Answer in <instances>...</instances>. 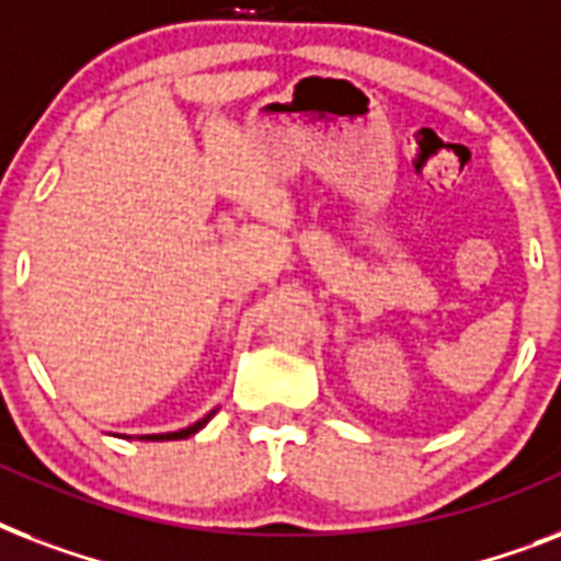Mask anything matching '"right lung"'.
Here are the masks:
<instances>
[{
    "label": "right lung",
    "mask_w": 561,
    "mask_h": 561,
    "mask_svg": "<svg viewBox=\"0 0 561 561\" xmlns=\"http://www.w3.org/2000/svg\"><path fill=\"white\" fill-rule=\"evenodd\" d=\"M209 419H211V413L206 419H201V422H194V425L183 427V431H174V434H148V436H142V439H151V443H162V439H186V436L197 434V431H201V427L206 425Z\"/></svg>",
    "instance_id": "right-lung-1"
}]
</instances>
